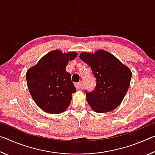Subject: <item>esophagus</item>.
<instances>
[{"label":"esophagus","instance_id":"1","mask_svg":"<svg viewBox=\"0 0 155 155\" xmlns=\"http://www.w3.org/2000/svg\"><path fill=\"white\" fill-rule=\"evenodd\" d=\"M74 85H75V87H76V88L77 89V90H81V89L83 88L82 83H81V82L74 83Z\"/></svg>","mask_w":155,"mask_h":155}]
</instances>
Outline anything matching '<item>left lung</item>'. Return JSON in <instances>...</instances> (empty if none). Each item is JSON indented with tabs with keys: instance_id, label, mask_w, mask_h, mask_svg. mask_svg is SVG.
<instances>
[{
	"instance_id": "1",
	"label": "left lung",
	"mask_w": 155,
	"mask_h": 155,
	"mask_svg": "<svg viewBox=\"0 0 155 155\" xmlns=\"http://www.w3.org/2000/svg\"><path fill=\"white\" fill-rule=\"evenodd\" d=\"M79 57L91 68L96 79L94 90L85 91L89 105L98 113H107L116 109L130 86V70L103 50H98L94 54L82 52Z\"/></svg>"
}]
</instances>
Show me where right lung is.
Returning <instances> with one entry per match:
<instances>
[{
	"mask_svg": "<svg viewBox=\"0 0 155 155\" xmlns=\"http://www.w3.org/2000/svg\"><path fill=\"white\" fill-rule=\"evenodd\" d=\"M77 56L76 52L63 53L54 50L27 70L26 78L30 94L43 111L58 114L69 106L76 88L65 67Z\"/></svg>",
	"mask_w": 155,
	"mask_h": 155,
	"instance_id": "right-lung-1",
	"label": "right lung"
}]
</instances>
